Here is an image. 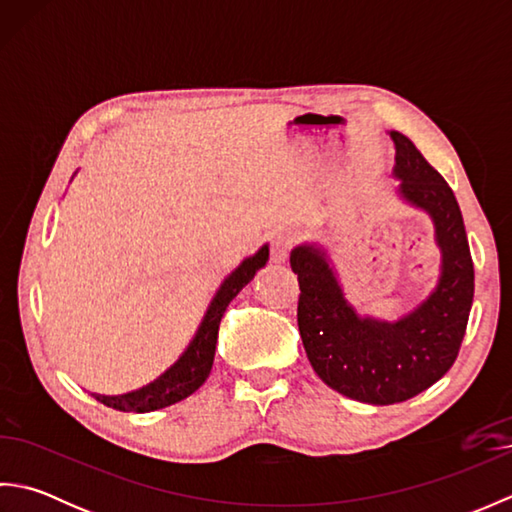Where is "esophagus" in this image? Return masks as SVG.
<instances>
[{
    "label": "esophagus",
    "instance_id": "esophagus-1",
    "mask_svg": "<svg viewBox=\"0 0 512 512\" xmlns=\"http://www.w3.org/2000/svg\"><path fill=\"white\" fill-rule=\"evenodd\" d=\"M290 248H292L290 233L286 231L273 233V239H270V259H273V264H286Z\"/></svg>",
    "mask_w": 512,
    "mask_h": 512
}]
</instances>
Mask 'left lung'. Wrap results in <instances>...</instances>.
<instances>
[{"label": "left lung", "instance_id": "left-lung-1", "mask_svg": "<svg viewBox=\"0 0 512 512\" xmlns=\"http://www.w3.org/2000/svg\"><path fill=\"white\" fill-rule=\"evenodd\" d=\"M396 147L394 180L400 202L424 213L440 250L436 286L396 321L358 312L345 297L330 250L319 242L292 248L299 279L297 323L310 365L339 394L394 405L409 400L449 372L469 321L475 275L458 200L407 136L387 132Z\"/></svg>", "mask_w": 512, "mask_h": 512}]
</instances>
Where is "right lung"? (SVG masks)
I'll return each instance as SVG.
<instances>
[{
    "label": "right lung",
    "mask_w": 512,
    "mask_h": 512,
    "mask_svg": "<svg viewBox=\"0 0 512 512\" xmlns=\"http://www.w3.org/2000/svg\"><path fill=\"white\" fill-rule=\"evenodd\" d=\"M268 255H270V248L268 244H264L255 255H250L244 259V262H239V266L222 279V284L215 290L209 306H206L198 328H195L191 336V341L187 343V347H184L176 361L165 369V372L156 376L151 383L132 391H125V394L105 396L92 391V396L99 402H103L105 407H112L118 411L147 413V411L176 405V402L191 396L193 391H198L204 385V380L211 374L217 330H220L224 310L228 308V303L237 297V292L253 281L257 270H262L266 266Z\"/></svg>",
    "instance_id": "add662e5"
}]
</instances>
